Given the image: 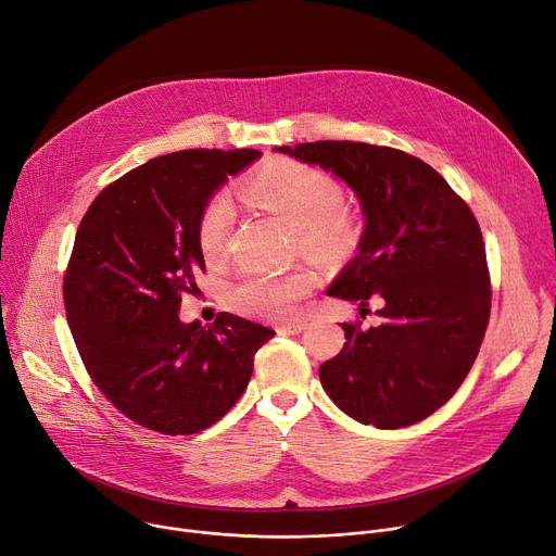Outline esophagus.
<instances>
[{"instance_id": "1", "label": "esophagus", "mask_w": 556, "mask_h": 556, "mask_svg": "<svg viewBox=\"0 0 556 556\" xmlns=\"http://www.w3.org/2000/svg\"><path fill=\"white\" fill-rule=\"evenodd\" d=\"M305 328H307V321L294 319V321L279 324V326H277V332H279V334H299V332H303Z\"/></svg>"}]
</instances>
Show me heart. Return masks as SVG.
<instances>
[{
	"label": "heart",
	"instance_id": "1",
	"mask_svg": "<svg viewBox=\"0 0 556 556\" xmlns=\"http://www.w3.org/2000/svg\"><path fill=\"white\" fill-rule=\"evenodd\" d=\"M242 195L294 226L299 249L321 264L348 260L363 240L358 213L341 204L339 185L314 167L301 163L270 165L242 185ZM232 217L235 211L226 193L213 195L200 211L195 237L208 264H222L228 257ZM312 286L314 277L305 268L281 275L242 273L226 286L224 299L240 314L286 319Z\"/></svg>",
	"mask_w": 556,
	"mask_h": 556
}]
</instances>
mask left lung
<instances>
[{"label":"left lung","instance_id":"1","mask_svg":"<svg viewBox=\"0 0 556 556\" xmlns=\"http://www.w3.org/2000/svg\"><path fill=\"white\" fill-rule=\"evenodd\" d=\"M332 172L356 193L358 255L328 288L380 326L343 324V350L319 367L334 405L363 425L403 429L438 412L464 382L491 316L482 230L468 204L420 157L352 140L277 147Z\"/></svg>","mask_w":556,"mask_h":556}]
</instances>
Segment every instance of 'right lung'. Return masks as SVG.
<instances>
[{
	"mask_svg": "<svg viewBox=\"0 0 556 556\" xmlns=\"http://www.w3.org/2000/svg\"><path fill=\"white\" fill-rule=\"evenodd\" d=\"M257 149H185L108 185L76 230L63 277L67 326L105 399L136 425L191 435L244 393L270 328L219 312L180 321L182 294L204 273L198 217Z\"/></svg>",
	"mask_w": 556,
	"mask_h": 556,
	"instance_id": "right-lung-1",
	"label": "right lung"
}]
</instances>
